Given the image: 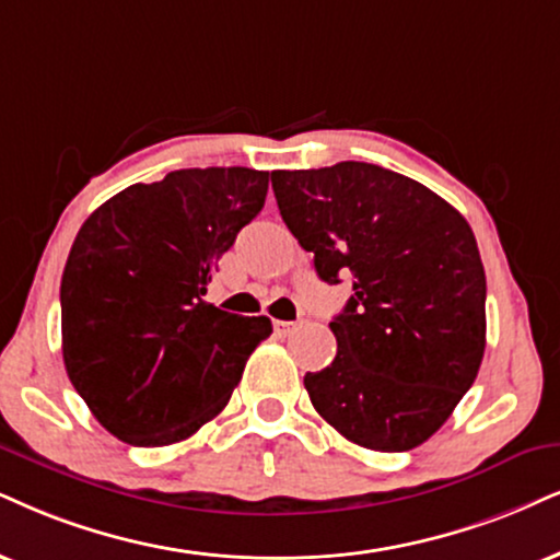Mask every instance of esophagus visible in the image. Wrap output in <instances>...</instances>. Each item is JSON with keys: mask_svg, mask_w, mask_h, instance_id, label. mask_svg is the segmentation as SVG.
Masks as SVG:
<instances>
[{"mask_svg": "<svg viewBox=\"0 0 560 560\" xmlns=\"http://www.w3.org/2000/svg\"><path fill=\"white\" fill-rule=\"evenodd\" d=\"M275 327V335L278 337H288L291 332H295V322H282V319H278L272 324Z\"/></svg>", "mask_w": 560, "mask_h": 560, "instance_id": "34e87169", "label": "esophagus"}]
</instances>
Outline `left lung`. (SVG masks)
Wrapping results in <instances>:
<instances>
[{
    "mask_svg": "<svg viewBox=\"0 0 560 560\" xmlns=\"http://www.w3.org/2000/svg\"><path fill=\"white\" fill-rule=\"evenodd\" d=\"M280 215L329 285L337 355L303 376L316 412L374 452L433 436L478 376L486 269L472 228L423 184L374 163L272 171Z\"/></svg>",
    "mask_w": 560,
    "mask_h": 560,
    "instance_id": "1",
    "label": "left lung"
}]
</instances>
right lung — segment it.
Here are the masks:
<instances>
[{"label": "right lung", "mask_w": 560, "mask_h": 560, "mask_svg": "<svg viewBox=\"0 0 560 560\" xmlns=\"http://www.w3.org/2000/svg\"><path fill=\"white\" fill-rule=\"evenodd\" d=\"M269 174L182 168L82 223L61 275V355L95 420L132 446L189 439L228 405L267 316L205 301L218 259L265 207Z\"/></svg>", "instance_id": "obj_1"}]
</instances>
